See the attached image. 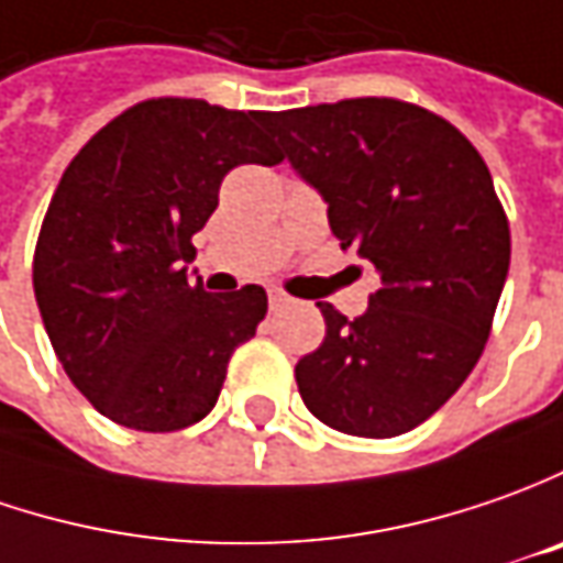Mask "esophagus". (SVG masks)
Returning a JSON list of instances; mask_svg holds the SVG:
<instances>
[{"label": "esophagus", "instance_id": "34e87169", "mask_svg": "<svg viewBox=\"0 0 563 563\" xmlns=\"http://www.w3.org/2000/svg\"><path fill=\"white\" fill-rule=\"evenodd\" d=\"M267 301H271V311H283L289 305V296L283 289H267Z\"/></svg>", "mask_w": 563, "mask_h": 563}]
</instances>
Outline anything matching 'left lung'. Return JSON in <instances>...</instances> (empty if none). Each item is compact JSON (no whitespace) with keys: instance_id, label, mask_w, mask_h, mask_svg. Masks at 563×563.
Instances as JSON below:
<instances>
[{"instance_id":"obj_1","label":"left lung","mask_w":563,"mask_h":563,"mask_svg":"<svg viewBox=\"0 0 563 563\" xmlns=\"http://www.w3.org/2000/svg\"><path fill=\"white\" fill-rule=\"evenodd\" d=\"M323 196L342 249L377 267L361 318L318 301L327 336L296 364L301 401L349 437L389 439L455 396L493 330L511 230L474 143L427 108L367 96L264 118Z\"/></svg>"}]
</instances>
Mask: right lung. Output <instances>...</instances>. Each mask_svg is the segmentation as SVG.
Returning a JSON list of instances; mask_svg holds the SVG:
<instances>
[{"instance_id": "obj_1", "label": "right lung", "mask_w": 563, "mask_h": 563, "mask_svg": "<svg viewBox=\"0 0 563 563\" xmlns=\"http://www.w3.org/2000/svg\"><path fill=\"white\" fill-rule=\"evenodd\" d=\"M264 118L146 99L108 121L55 186L33 252L36 305L70 383L121 427L199 423L267 314L262 286L211 296L184 267L223 177L283 162Z\"/></svg>"}]
</instances>
